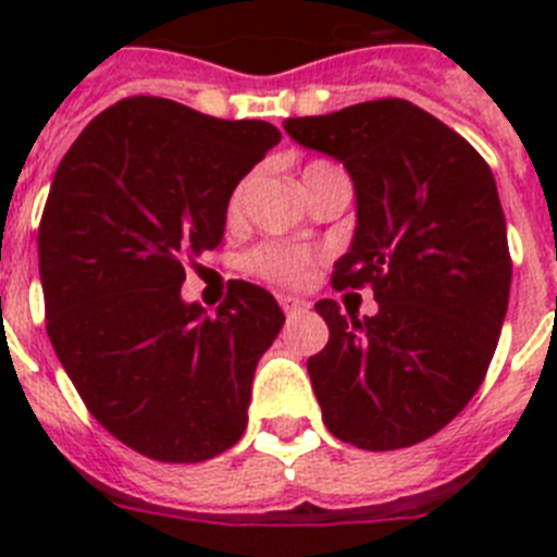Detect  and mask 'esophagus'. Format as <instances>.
Returning <instances> with one entry per match:
<instances>
[{
    "mask_svg": "<svg viewBox=\"0 0 557 557\" xmlns=\"http://www.w3.org/2000/svg\"><path fill=\"white\" fill-rule=\"evenodd\" d=\"M278 304H282V309L287 312V318L304 314L309 309V301H304V298H293V295H282V298H278Z\"/></svg>",
    "mask_w": 557,
    "mask_h": 557,
    "instance_id": "1",
    "label": "esophagus"
}]
</instances>
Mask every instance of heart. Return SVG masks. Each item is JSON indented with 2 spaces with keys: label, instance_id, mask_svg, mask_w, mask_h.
Masks as SVG:
<instances>
[{
  "label": "heart",
  "instance_id": "heart-1",
  "mask_svg": "<svg viewBox=\"0 0 557 557\" xmlns=\"http://www.w3.org/2000/svg\"><path fill=\"white\" fill-rule=\"evenodd\" d=\"M321 166H329L326 161H312L307 164L304 175L309 172L321 170ZM243 191L245 186L239 184L234 191H231L228 206V218H239V211H243ZM314 268V253L307 248H298V245H287V243H262L256 245L248 256H245V270L256 278H262L268 284H282V287H301L307 282L309 275H312Z\"/></svg>",
  "mask_w": 557,
  "mask_h": 557
}]
</instances>
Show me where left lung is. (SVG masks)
I'll return each mask as SVG.
<instances>
[{
    "label": "left lung",
    "mask_w": 557,
    "mask_h": 557,
    "mask_svg": "<svg viewBox=\"0 0 557 557\" xmlns=\"http://www.w3.org/2000/svg\"><path fill=\"white\" fill-rule=\"evenodd\" d=\"M343 161L357 191L354 243L334 289L371 287L379 312L314 304L329 343L309 379L334 437L368 451L416 446L469 405L510 298L508 228L480 152L424 108L371 100L284 122Z\"/></svg>",
    "instance_id": "left-lung-1"
}]
</instances>
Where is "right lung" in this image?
<instances>
[{"label":"right lung","mask_w":557,"mask_h":557,"mask_svg":"<svg viewBox=\"0 0 557 557\" xmlns=\"http://www.w3.org/2000/svg\"><path fill=\"white\" fill-rule=\"evenodd\" d=\"M278 141L270 122L139 95L88 122L58 164L38 225L47 334L88 412L139 455L203 462L248 426L282 309L231 282L209 318L181 284L220 248L231 191Z\"/></svg>","instance_id":"right-lung-1"}]
</instances>
